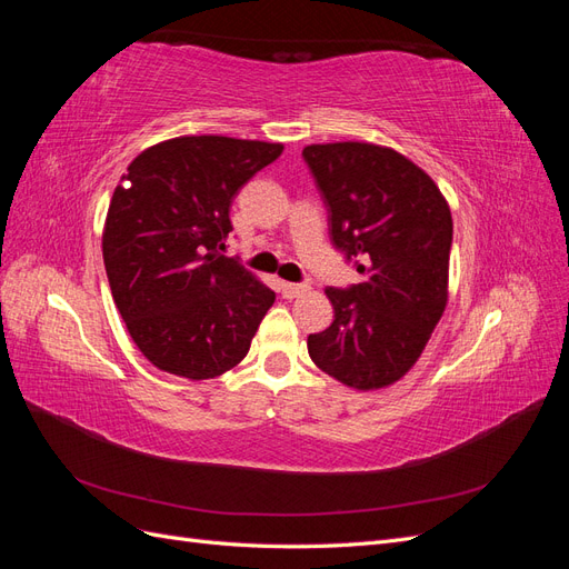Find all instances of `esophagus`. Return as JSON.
Segmentation results:
<instances>
[{"mask_svg":"<svg viewBox=\"0 0 569 569\" xmlns=\"http://www.w3.org/2000/svg\"><path fill=\"white\" fill-rule=\"evenodd\" d=\"M280 291L284 299H297L301 295H306L308 287L306 284H295V282H280Z\"/></svg>","mask_w":569,"mask_h":569,"instance_id":"34e87169","label":"esophagus"}]
</instances>
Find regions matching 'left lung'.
I'll return each mask as SVG.
<instances>
[{
	"mask_svg": "<svg viewBox=\"0 0 569 569\" xmlns=\"http://www.w3.org/2000/svg\"><path fill=\"white\" fill-rule=\"evenodd\" d=\"M303 159L330 211L332 244L363 274L351 289H325L335 320L308 335V356L351 389H385L418 363L449 303V201L391 147L308 144Z\"/></svg>",
	"mask_w": 569,
	"mask_h": 569,
	"instance_id": "8db88e82",
	"label": "left lung"
}]
</instances>
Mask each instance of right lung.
Instances as JSON below:
<instances>
[{"mask_svg": "<svg viewBox=\"0 0 569 569\" xmlns=\"http://www.w3.org/2000/svg\"><path fill=\"white\" fill-rule=\"evenodd\" d=\"M284 144L182 134L120 176L101 251L120 318L163 372L211 380L249 353L274 291L222 256L239 187Z\"/></svg>", "mask_w": 569, "mask_h": 569, "instance_id": "1", "label": "right lung"}]
</instances>
